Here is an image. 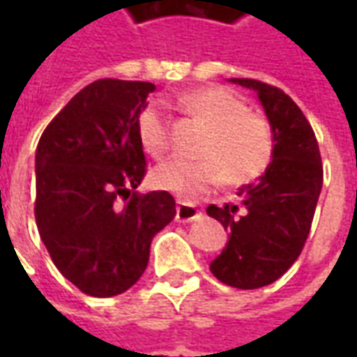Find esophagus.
Instances as JSON below:
<instances>
[{"instance_id":"1","label":"esophagus","mask_w":357,"mask_h":357,"mask_svg":"<svg viewBox=\"0 0 357 357\" xmlns=\"http://www.w3.org/2000/svg\"><path fill=\"white\" fill-rule=\"evenodd\" d=\"M201 216V210L197 208V206L189 204V202H178V208H176V222H179V224H187V222L199 220Z\"/></svg>"}]
</instances>
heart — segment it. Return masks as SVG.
I'll list each match as a JSON object with an SVG mask.
<instances>
[{"mask_svg": "<svg viewBox=\"0 0 357 357\" xmlns=\"http://www.w3.org/2000/svg\"><path fill=\"white\" fill-rule=\"evenodd\" d=\"M179 107L206 126L197 155L199 160L168 158L156 166L151 179L158 189L181 201H195L227 185H245L268 170L275 151V135L268 118L247 109L237 95L224 88H201L179 97ZM145 153L155 158L168 151L170 120L162 105L147 102L135 120Z\"/></svg>", "mask_w": 357, "mask_h": 357, "instance_id": "b5f03b06", "label": "heart"}]
</instances>
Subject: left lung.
<instances>
[{"instance_id": "1", "label": "left lung", "mask_w": 357, "mask_h": 357, "mask_svg": "<svg viewBox=\"0 0 357 357\" xmlns=\"http://www.w3.org/2000/svg\"><path fill=\"white\" fill-rule=\"evenodd\" d=\"M229 82L258 93L275 151L262 178L237 191L239 201L206 208L229 231L210 271L235 289H260L277 281L302 252L321 193L323 164L312 126L283 89L250 78Z\"/></svg>"}]
</instances>
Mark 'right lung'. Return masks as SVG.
<instances>
[{"mask_svg":"<svg viewBox=\"0 0 357 357\" xmlns=\"http://www.w3.org/2000/svg\"><path fill=\"white\" fill-rule=\"evenodd\" d=\"M151 82L102 78L74 95L36 151V224L51 260L89 296L128 291L176 216L168 191L139 195L147 162L135 120Z\"/></svg>","mask_w":357,"mask_h":357,"instance_id":"obj_1","label":"right lung"}]
</instances>
